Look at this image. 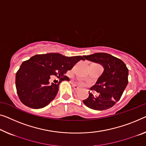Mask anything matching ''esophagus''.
<instances>
[{
  "mask_svg": "<svg viewBox=\"0 0 146 146\" xmlns=\"http://www.w3.org/2000/svg\"><path fill=\"white\" fill-rule=\"evenodd\" d=\"M73 87L74 90H79V87H78L77 85H75V84H73Z\"/></svg>",
  "mask_w": 146,
  "mask_h": 146,
  "instance_id": "esophagus-1",
  "label": "esophagus"
}]
</instances>
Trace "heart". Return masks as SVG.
I'll use <instances>...</instances> for the list:
<instances>
[{
	"instance_id": "b5f03b06",
	"label": "heart",
	"mask_w": 146,
	"mask_h": 146,
	"mask_svg": "<svg viewBox=\"0 0 146 146\" xmlns=\"http://www.w3.org/2000/svg\"><path fill=\"white\" fill-rule=\"evenodd\" d=\"M80 84H82V82H80Z\"/></svg>"
}]
</instances>
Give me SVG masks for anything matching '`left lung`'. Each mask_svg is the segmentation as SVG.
I'll return each instance as SVG.
<instances>
[{
  "instance_id": "left-lung-1",
  "label": "left lung",
  "mask_w": 146,
  "mask_h": 146,
  "mask_svg": "<svg viewBox=\"0 0 146 146\" xmlns=\"http://www.w3.org/2000/svg\"><path fill=\"white\" fill-rule=\"evenodd\" d=\"M86 60L101 64L104 70L91 90L99 93L97 96L89 93L84 100L87 107L94 110L110 109L120 100L128 84L129 69L121 60L107 53H95L83 56Z\"/></svg>"
}]
</instances>
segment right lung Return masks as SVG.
Wrapping results in <instances>:
<instances>
[{"mask_svg": "<svg viewBox=\"0 0 146 146\" xmlns=\"http://www.w3.org/2000/svg\"><path fill=\"white\" fill-rule=\"evenodd\" d=\"M82 56L67 57L59 53L38 54L25 61L16 75L17 93L20 101L27 107L40 109L55 98L62 80H69L64 75L80 60ZM50 75L60 79L58 84H50Z\"/></svg>", "mask_w": 146, "mask_h": 146, "instance_id": "right-lung-1", "label": "right lung"}]
</instances>
